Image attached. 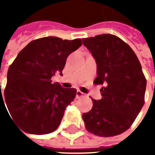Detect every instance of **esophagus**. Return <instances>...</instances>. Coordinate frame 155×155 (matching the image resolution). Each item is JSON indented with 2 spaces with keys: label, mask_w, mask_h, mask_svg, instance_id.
<instances>
[{
  "label": "esophagus",
  "mask_w": 155,
  "mask_h": 155,
  "mask_svg": "<svg viewBox=\"0 0 155 155\" xmlns=\"http://www.w3.org/2000/svg\"><path fill=\"white\" fill-rule=\"evenodd\" d=\"M84 96V93H83L80 91H77V97H82Z\"/></svg>",
  "instance_id": "esophagus-1"
}]
</instances>
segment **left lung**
<instances>
[{"label": "left lung", "instance_id": "obj_1", "mask_svg": "<svg viewBox=\"0 0 155 155\" xmlns=\"http://www.w3.org/2000/svg\"><path fill=\"white\" fill-rule=\"evenodd\" d=\"M97 62L96 84H102V99L83 114L86 129L95 135L110 137L125 132L144 104L147 80L131 47L112 34L83 39Z\"/></svg>", "mask_w": 155, "mask_h": 155}]
</instances>
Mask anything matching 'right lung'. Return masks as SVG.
<instances>
[{
    "label": "right lung",
    "instance_id": "obj_1",
    "mask_svg": "<svg viewBox=\"0 0 155 155\" xmlns=\"http://www.w3.org/2000/svg\"><path fill=\"white\" fill-rule=\"evenodd\" d=\"M81 45V39L49 36L34 39L9 66L4 100L11 117L24 132L49 134L59 126L77 91L52 83L51 78L62 74L66 58Z\"/></svg>",
    "mask_w": 155,
    "mask_h": 155
}]
</instances>
